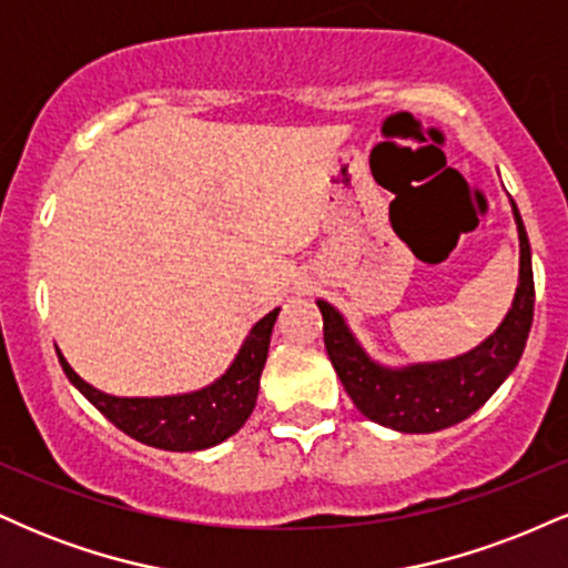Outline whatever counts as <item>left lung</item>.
<instances>
[{
    "mask_svg": "<svg viewBox=\"0 0 568 568\" xmlns=\"http://www.w3.org/2000/svg\"><path fill=\"white\" fill-rule=\"evenodd\" d=\"M513 216L520 240V272L513 306L499 328L465 355L440 363L387 368L371 361L368 352L352 336L342 312L317 298L323 312L325 349L363 416L397 433H438L475 414L513 374L534 321L531 245L515 202Z\"/></svg>",
    "mask_w": 568,
    "mask_h": 568,
    "instance_id": "left-lung-1",
    "label": "left lung"
}]
</instances>
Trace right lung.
<instances>
[{
	"instance_id": "1",
	"label": "right lung",
	"mask_w": 568,
	"mask_h": 568,
	"mask_svg": "<svg viewBox=\"0 0 568 568\" xmlns=\"http://www.w3.org/2000/svg\"><path fill=\"white\" fill-rule=\"evenodd\" d=\"M277 312L272 310L245 336L243 347L226 374L207 387L184 395L165 397H116L95 389L69 366L58 352L63 374L93 406L120 427L122 433L146 446L165 452H202L216 443L232 438L253 414L258 397V379L270 352V336L275 328Z\"/></svg>"
}]
</instances>
